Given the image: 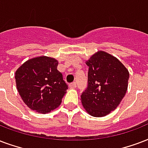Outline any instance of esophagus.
Listing matches in <instances>:
<instances>
[{
	"mask_svg": "<svg viewBox=\"0 0 148 148\" xmlns=\"http://www.w3.org/2000/svg\"><path fill=\"white\" fill-rule=\"evenodd\" d=\"M70 88H75L77 87V84H76V82H73V83H71L69 84Z\"/></svg>",
	"mask_w": 148,
	"mask_h": 148,
	"instance_id": "obj_1",
	"label": "esophagus"
}]
</instances>
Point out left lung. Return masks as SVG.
I'll return each mask as SVG.
<instances>
[{
    "label": "left lung",
    "instance_id": "obj_1",
    "mask_svg": "<svg viewBox=\"0 0 148 148\" xmlns=\"http://www.w3.org/2000/svg\"><path fill=\"white\" fill-rule=\"evenodd\" d=\"M88 87L81 95L88 113L95 117L106 116L116 109L126 95L129 72L115 56L98 51L86 62Z\"/></svg>",
    "mask_w": 148,
    "mask_h": 148
}]
</instances>
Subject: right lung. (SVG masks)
<instances>
[{
  "label": "right lung",
  "mask_w": 148,
  "mask_h": 148,
  "mask_svg": "<svg viewBox=\"0 0 148 148\" xmlns=\"http://www.w3.org/2000/svg\"><path fill=\"white\" fill-rule=\"evenodd\" d=\"M57 65L54 58L38 56L25 62L16 71L18 92L29 109L44 114L60 105L68 85Z\"/></svg>",
  "instance_id": "obj_1"
}]
</instances>
